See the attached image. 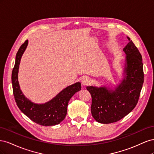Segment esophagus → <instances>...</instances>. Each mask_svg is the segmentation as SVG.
Segmentation results:
<instances>
[{"instance_id":"esophagus-1","label":"esophagus","mask_w":154,"mask_h":154,"mask_svg":"<svg viewBox=\"0 0 154 154\" xmlns=\"http://www.w3.org/2000/svg\"><path fill=\"white\" fill-rule=\"evenodd\" d=\"M90 82H91L90 79L88 78V77H84V78H83V79L82 80V85H84V86L87 85L89 84Z\"/></svg>"}]
</instances>
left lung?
Returning a JSON list of instances; mask_svg holds the SVG:
<instances>
[{"instance_id":"obj_1","label":"left lung","mask_w":154,"mask_h":154,"mask_svg":"<svg viewBox=\"0 0 154 154\" xmlns=\"http://www.w3.org/2000/svg\"><path fill=\"white\" fill-rule=\"evenodd\" d=\"M123 49L125 76L115 90L105 87H87L92 97L91 113L96 122L108 124L122 119L136 106L144 82L142 57L129 37Z\"/></svg>"}]
</instances>
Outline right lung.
Returning a JSON list of instances; mask_svg holds the SVG:
<instances>
[{
	"mask_svg": "<svg viewBox=\"0 0 154 154\" xmlns=\"http://www.w3.org/2000/svg\"><path fill=\"white\" fill-rule=\"evenodd\" d=\"M27 44L28 40H27L18 49L11 74L13 92L17 105L23 113L37 124L42 126L58 125L66 118L69 101L76 92L81 90V83L77 82L68 86L54 98L44 104L32 103L22 94L18 81L20 59Z\"/></svg>",
	"mask_w": 154,
	"mask_h": 154,
	"instance_id": "obj_1",
	"label": "right lung"
}]
</instances>
